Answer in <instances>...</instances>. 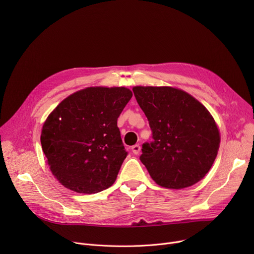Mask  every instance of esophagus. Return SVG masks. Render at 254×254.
I'll return each instance as SVG.
<instances>
[{"label": "esophagus", "instance_id": "esophagus-1", "mask_svg": "<svg viewBox=\"0 0 254 254\" xmlns=\"http://www.w3.org/2000/svg\"><path fill=\"white\" fill-rule=\"evenodd\" d=\"M140 150H141V147H140V145H138V144L134 145L131 147V151H132V153H134V154H139Z\"/></svg>", "mask_w": 254, "mask_h": 254}]
</instances>
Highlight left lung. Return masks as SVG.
I'll list each match as a JSON object with an SVG mask.
<instances>
[{
	"mask_svg": "<svg viewBox=\"0 0 254 254\" xmlns=\"http://www.w3.org/2000/svg\"><path fill=\"white\" fill-rule=\"evenodd\" d=\"M148 118L153 142L142 146L141 162L158 185L180 190L202 180L218 153L220 132L206 107L172 86H134Z\"/></svg>",
	"mask_w": 254,
	"mask_h": 254,
	"instance_id": "1",
	"label": "left lung"
}]
</instances>
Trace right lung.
<instances>
[{
    "mask_svg": "<svg viewBox=\"0 0 254 254\" xmlns=\"http://www.w3.org/2000/svg\"><path fill=\"white\" fill-rule=\"evenodd\" d=\"M131 97L124 86H90L66 97L48 115L42 150L65 189L89 194L115 182L127 157L117 118Z\"/></svg>",
    "mask_w": 254,
    "mask_h": 254,
    "instance_id": "right-lung-1",
    "label": "right lung"
}]
</instances>
